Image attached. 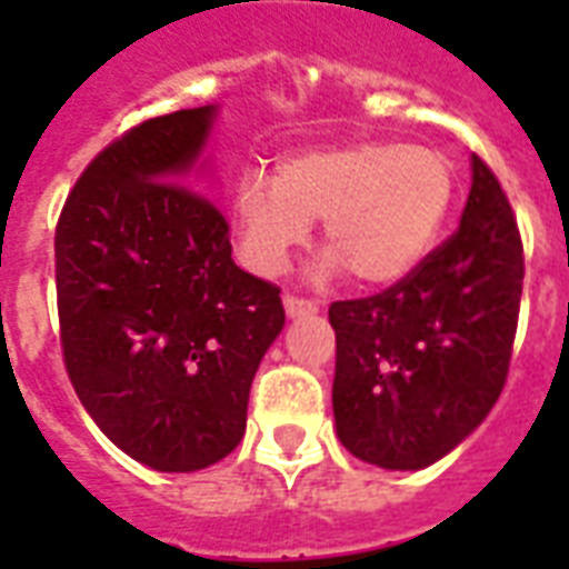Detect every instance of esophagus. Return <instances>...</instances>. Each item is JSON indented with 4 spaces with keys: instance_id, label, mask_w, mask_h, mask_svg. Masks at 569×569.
<instances>
[{
    "instance_id": "1",
    "label": "esophagus",
    "mask_w": 569,
    "mask_h": 569,
    "mask_svg": "<svg viewBox=\"0 0 569 569\" xmlns=\"http://www.w3.org/2000/svg\"><path fill=\"white\" fill-rule=\"evenodd\" d=\"M283 307H286V316H289V319H301V316H312V312H319V303L310 301V298H298V295H286Z\"/></svg>"
}]
</instances>
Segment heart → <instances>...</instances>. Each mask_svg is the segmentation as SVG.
<instances>
[{
  "label": "heart",
  "mask_w": 569,
  "mask_h": 569,
  "mask_svg": "<svg viewBox=\"0 0 569 569\" xmlns=\"http://www.w3.org/2000/svg\"><path fill=\"white\" fill-rule=\"evenodd\" d=\"M455 200V164L433 147L363 141L292 156L277 177L236 182L241 253L259 274H280L325 218V274L392 286L431 253Z\"/></svg>",
  "instance_id": "obj_1"
}]
</instances>
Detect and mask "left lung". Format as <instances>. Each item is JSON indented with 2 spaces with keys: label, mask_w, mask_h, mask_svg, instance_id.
<instances>
[{
  "label": "left lung",
  "mask_w": 569,
  "mask_h": 569,
  "mask_svg": "<svg viewBox=\"0 0 569 569\" xmlns=\"http://www.w3.org/2000/svg\"><path fill=\"white\" fill-rule=\"evenodd\" d=\"M522 274L511 203L472 156L458 230L383 292L330 303L333 416L355 458L431 467L485 422L508 380Z\"/></svg>",
  "instance_id": "1"
}]
</instances>
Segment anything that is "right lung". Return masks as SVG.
Here are the masks:
<instances>
[{
    "label": "right lung",
    "instance_id": "1",
    "mask_svg": "<svg viewBox=\"0 0 569 569\" xmlns=\"http://www.w3.org/2000/svg\"><path fill=\"white\" fill-rule=\"evenodd\" d=\"M214 109L114 138L56 227L61 351L76 396L129 458L194 472L244 437L259 360L283 330L280 289L232 262L230 223L197 177Z\"/></svg>",
    "mask_w": 569,
    "mask_h": 569
}]
</instances>
